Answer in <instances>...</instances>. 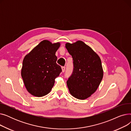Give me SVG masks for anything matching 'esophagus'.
Wrapping results in <instances>:
<instances>
[{
	"instance_id": "34e87169",
	"label": "esophagus",
	"mask_w": 131,
	"mask_h": 131,
	"mask_svg": "<svg viewBox=\"0 0 131 131\" xmlns=\"http://www.w3.org/2000/svg\"><path fill=\"white\" fill-rule=\"evenodd\" d=\"M61 69H62V72H64L65 70V67H64V66L61 67Z\"/></svg>"
}]
</instances>
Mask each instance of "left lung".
Instances as JSON below:
<instances>
[{
    "mask_svg": "<svg viewBox=\"0 0 131 131\" xmlns=\"http://www.w3.org/2000/svg\"><path fill=\"white\" fill-rule=\"evenodd\" d=\"M65 47L73 60V71L67 81L72 95L78 99L90 97L97 90L103 78L98 55L82 41L66 43Z\"/></svg>",
    "mask_w": 131,
    "mask_h": 131,
    "instance_id": "obj_1",
    "label": "left lung"
}]
</instances>
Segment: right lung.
I'll list each match as a JSON object with an SVG mask.
<instances>
[{"label": "right lung", "mask_w": 131, "mask_h": 131, "mask_svg": "<svg viewBox=\"0 0 131 131\" xmlns=\"http://www.w3.org/2000/svg\"><path fill=\"white\" fill-rule=\"evenodd\" d=\"M60 45L43 40L25 56L21 76L26 90L32 95L40 97L49 93L54 79L61 72L55 55Z\"/></svg>", "instance_id": "1"}]
</instances>
